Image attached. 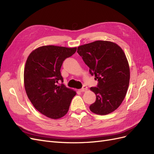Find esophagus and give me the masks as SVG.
Returning <instances> with one entry per match:
<instances>
[{"mask_svg":"<svg viewBox=\"0 0 154 154\" xmlns=\"http://www.w3.org/2000/svg\"><path fill=\"white\" fill-rule=\"evenodd\" d=\"M87 91V87L86 85H83L82 88H81V89H80V92H85Z\"/></svg>","mask_w":154,"mask_h":154,"instance_id":"1","label":"esophagus"}]
</instances>
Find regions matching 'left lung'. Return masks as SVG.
<instances>
[{"mask_svg":"<svg viewBox=\"0 0 154 154\" xmlns=\"http://www.w3.org/2000/svg\"><path fill=\"white\" fill-rule=\"evenodd\" d=\"M77 52L98 81L97 87L90 88L96 96L91 111L97 115L112 112L122 104L129 85L130 67L123 50L112 42L97 40L80 45Z\"/></svg>","mask_w":154,"mask_h":154,"instance_id":"left-lung-1","label":"left lung"}]
</instances>
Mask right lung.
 Returning a JSON list of instances; mask_svg holds the SVG:
<instances>
[{
	"mask_svg": "<svg viewBox=\"0 0 154 154\" xmlns=\"http://www.w3.org/2000/svg\"><path fill=\"white\" fill-rule=\"evenodd\" d=\"M77 48L44 45L35 49L27 58L24 71L26 92L41 114L57 119L66 115L76 91L65 85L60 69L65 59L75 53Z\"/></svg>",
	"mask_w": 154,
	"mask_h": 154,
	"instance_id": "right-lung-1",
	"label": "right lung"
}]
</instances>
